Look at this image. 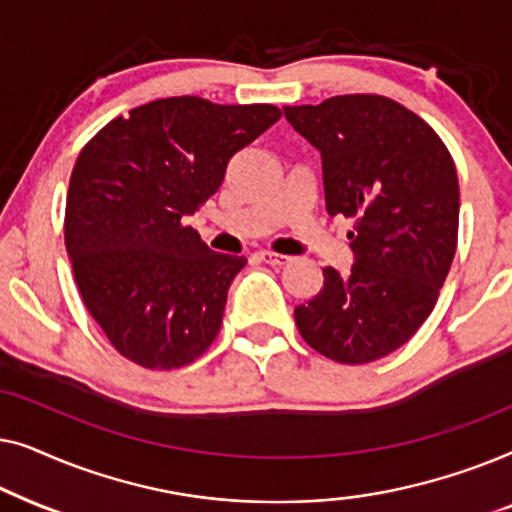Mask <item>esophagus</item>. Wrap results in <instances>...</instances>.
Returning <instances> with one entry per match:
<instances>
[{"mask_svg":"<svg viewBox=\"0 0 512 512\" xmlns=\"http://www.w3.org/2000/svg\"><path fill=\"white\" fill-rule=\"evenodd\" d=\"M258 258H261V261H263V263H268V265H286V263L291 261L289 256L277 254V251H270V249L258 251Z\"/></svg>","mask_w":512,"mask_h":512,"instance_id":"1","label":"esophagus"}]
</instances>
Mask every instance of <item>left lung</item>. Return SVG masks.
<instances>
[{"label":"left lung","mask_w":512,"mask_h":512,"mask_svg":"<svg viewBox=\"0 0 512 512\" xmlns=\"http://www.w3.org/2000/svg\"><path fill=\"white\" fill-rule=\"evenodd\" d=\"M284 116L321 153L326 212L354 219L352 270L324 268L296 326L326 359L377 361L436 307L457 251V167L431 125L389 97L338 95Z\"/></svg>","instance_id":"obj_1"}]
</instances>
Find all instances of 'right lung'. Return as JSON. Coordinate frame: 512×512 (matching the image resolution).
I'll use <instances>...</instances> for the list:
<instances>
[{"mask_svg":"<svg viewBox=\"0 0 512 512\" xmlns=\"http://www.w3.org/2000/svg\"><path fill=\"white\" fill-rule=\"evenodd\" d=\"M282 111L165 97L109 121L83 146L65 247L83 303L118 354L172 370L207 352L244 256L212 251L184 216L219 191L228 160Z\"/></svg>","mask_w":512,"mask_h":512,"instance_id":"1","label":"right lung"}]
</instances>
